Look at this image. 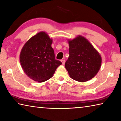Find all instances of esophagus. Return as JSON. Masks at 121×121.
Here are the masks:
<instances>
[{"label": "esophagus", "instance_id": "34e87169", "mask_svg": "<svg viewBox=\"0 0 121 121\" xmlns=\"http://www.w3.org/2000/svg\"><path fill=\"white\" fill-rule=\"evenodd\" d=\"M61 62H62V65H64L65 64V60H61Z\"/></svg>", "mask_w": 121, "mask_h": 121}]
</instances>
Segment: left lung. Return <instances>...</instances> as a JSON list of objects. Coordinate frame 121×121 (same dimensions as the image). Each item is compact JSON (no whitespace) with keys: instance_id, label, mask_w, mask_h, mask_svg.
<instances>
[{"instance_id":"1","label":"left lung","mask_w":121,"mask_h":121,"mask_svg":"<svg viewBox=\"0 0 121 121\" xmlns=\"http://www.w3.org/2000/svg\"><path fill=\"white\" fill-rule=\"evenodd\" d=\"M69 56L65 68L71 78L84 82L97 75L101 65V57L85 37L78 36L69 40Z\"/></svg>"}]
</instances>
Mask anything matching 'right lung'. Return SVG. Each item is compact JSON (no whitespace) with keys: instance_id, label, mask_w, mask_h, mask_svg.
<instances>
[{"instance_id":"1","label":"right lung","mask_w":121,"mask_h":121,"mask_svg":"<svg viewBox=\"0 0 121 121\" xmlns=\"http://www.w3.org/2000/svg\"><path fill=\"white\" fill-rule=\"evenodd\" d=\"M52 39L46 32H39L24 44L20 55L22 68L34 81L42 83L52 77L62 62L55 59Z\"/></svg>"}]
</instances>
